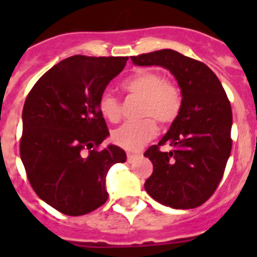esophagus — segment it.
Instances as JSON below:
<instances>
[{"instance_id":"1","label":"esophagus","mask_w":257,"mask_h":257,"mask_svg":"<svg viewBox=\"0 0 257 257\" xmlns=\"http://www.w3.org/2000/svg\"><path fill=\"white\" fill-rule=\"evenodd\" d=\"M139 156H140V155H137V153H128V161L129 163H133Z\"/></svg>"}]
</instances>
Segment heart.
<instances>
[{
  "mask_svg": "<svg viewBox=\"0 0 257 257\" xmlns=\"http://www.w3.org/2000/svg\"><path fill=\"white\" fill-rule=\"evenodd\" d=\"M126 92L143 97L139 121L125 122L112 133L113 143L126 151H137L145 143L152 140L157 133V122L168 125L180 112L181 98L172 82L153 70H141L122 82ZM101 116L110 122H117L121 117L120 102L116 97L104 93L98 100Z\"/></svg>",
  "mask_w": 257,
  "mask_h": 257,
  "instance_id": "1",
  "label": "heart"
}]
</instances>
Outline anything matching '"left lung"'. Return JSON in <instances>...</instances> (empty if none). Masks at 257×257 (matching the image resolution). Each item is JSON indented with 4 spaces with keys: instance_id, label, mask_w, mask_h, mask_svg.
Segmentation results:
<instances>
[{
    "instance_id": "left-lung-1",
    "label": "left lung",
    "mask_w": 257,
    "mask_h": 257,
    "mask_svg": "<svg viewBox=\"0 0 257 257\" xmlns=\"http://www.w3.org/2000/svg\"><path fill=\"white\" fill-rule=\"evenodd\" d=\"M131 60L135 65L168 69L183 97L167 135L144 153L153 164L145 191L175 209L200 207L216 191L231 155L232 110L225 90L205 64L176 50H156ZM164 144L171 147L169 153L158 149Z\"/></svg>"
}]
</instances>
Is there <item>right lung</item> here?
Listing matches in <instances>:
<instances>
[{"instance_id":"right-lung-1","label":"right lung","mask_w":257,"mask_h":257,"mask_svg":"<svg viewBox=\"0 0 257 257\" xmlns=\"http://www.w3.org/2000/svg\"><path fill=\"white\" fill-rule=\"evenodd\" d=\"M128 57L72 56L49 69L28 94L20 155L34 192L61 213L86 215L108 200L106 175L126 161L109 136L98 100Z\"/></svg>"}]
</instances>
